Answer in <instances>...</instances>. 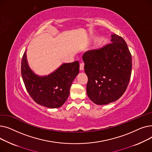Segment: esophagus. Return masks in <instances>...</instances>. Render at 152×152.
<instances>
[{
  "instance_id": "obj_1",
  "label": "esophagus",
  "mask_w": 152,
  "mask_h": 152,
  "mask_svg": "<svg viewBox=\"0 0 152 152\" xmlns=\"http://www.w3.org/2000/svg\"><path fill=\"white\" fill-rule=\"evenodd\" d=\"M84 63H80V65H79V69H80L81 71H83L84 69Z\"/></svg>"
}]
</instances>
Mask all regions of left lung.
<instances>
[{
	"label": "left lung",
	"instance_id": "1",
	"mask_svg": "<svg viewBox=\"0 0 152 152\" xmlns=\"http://www.w3.org/2000/svg\"><path fill=\"white\" fill-rule=\"evenodd\" d=\"M111 44L86 52L83 59L88 77L87 94L97 105H107L120 98L129 84L132 56L124 40L112 34Z\"/></svg>",
	"mask_w": 152,
	"mask_h": 152
}]
</instances>
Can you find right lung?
Segmentation results:
<instances>
[{
  "label": "right lung",
  "mask_w": 152,
  "mask_h": 152,
  "mask_svg": "<svg viewBox=\"0 0 152 152\" xmlns=\"http://www.w3.org/2000/svg\"><path fill=\"white\" fill-rule=\"evenodd\" d=\"M79 69V61H76L63 64L48 76H40L30 69L26 51L21 60V76L28 92L37 104L50 108H59L66 102Z\"/></svg>",
  "instance_id": "obj_1"
}]
</instances>
